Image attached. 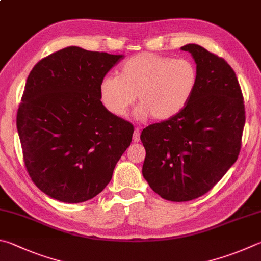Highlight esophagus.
<instances>
[{"instance_id":"34e87169","label":"esophagus","mask_w":261,"mask_h":261,"mask_svg":"<svg viewBox=\"0 0 261 261\" xmlns=\"http://www.w3.org/2000/svg\"><path fill=\"white\" fill-rule=\"evenodd\" d=\"M132 139H134L135 143H139V141H140V131H139V129H135L134 136H132Z\"/></svg>"}]
</instances>
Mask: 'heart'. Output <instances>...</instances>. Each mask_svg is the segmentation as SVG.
<instances>
[{
	"label": "heart",
	"instance_id": "b5f03b06",
	"mask_svg": "<svg viewBox=\"0 0 261 261\" xmlns=\"http://www.w3.org/2000/svg\"><path fill=\"white\" fill-rule=\"evenodd\" d=\"M197 84V69L191 60L143 52L122 65L118 76H106L100 83L103 106L113 115L124 117L136 96L140 120H168L181 112Z\"/></svg>",
	"mask_w": 261,
	"mask_h": 261
}]
</instances>
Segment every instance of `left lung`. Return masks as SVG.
<instances>
[{
    "mask_svg": "<svg viewBox=\"0 0 261 261\" xmlns=\"http://www.w3.org/2000/svg\"><path fill=\"white\" fill-rule=\"evenodd\" d=\"M196 63L197 84L186 107L143 130V176L172 202L204 195L239 158L245 123L242 90L225 59L197 44L181 48Z\"/></svg>",
    "mask_w": 261,
    "mask_h": 261,
    "instance_id": "obj_1",
    "label": "left lung"
}]
</instances>
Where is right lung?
<instances>
[{
    "mask_svg": "<svg viewBox=\"0 0 261 261\" xmlns=\"http://www.w3.org/2000/svg\"><path fill=\"white\" fill-rule=\"evenodd\" d=\"M122 55L68 46L28 75L17 112L27 172L37 188L65 203L98 195L130 146L134 125L100 101V83Z\"/></svg>",
    "mask_w": 261,
    "mask_h": 261,
    "instance_id": "obj_1",
    "label": "right lung"
}]
</instances>
